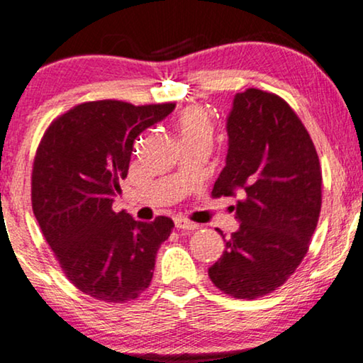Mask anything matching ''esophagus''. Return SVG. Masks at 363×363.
Here are the masks:
<instances>
[{
    "mask_svg": "<svg viewBox=\"0 0 363 363\" xmlns=\"http://www.w3.org/2000/svg\"><path fill=\"white\" fill-rule=\"evenodd\" d=\"M175 226H177V230H185V231L198 230V225H196V223L188 221L186 218H177V220H175Z\"/></svg>",
    "mask_w": 363,
    "mask_h": 363,
    "instance_id": "esophagus-1",
    "label": "esophagus"
}]
</instances>
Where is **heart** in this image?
<instances>
[{"mask_svg":"<svg viewBox=\"0 0 363 363\" xmlns=\"http://www.w3.org/2000/svg\"><path fill=\"white\" fill-rule=\"evenodd\" d=\"M177 130L182 143L188 140H198V138L211 140L213 123L210 116L201 107L190 106L178 116Z\"/></svg>","mask_w":363,"mask_h":363,"instance_id":"b5f03b06","label":"heart"}]
</instances>
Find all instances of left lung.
<instances>
[{"instance_id":"8db88e82","label":"left lung","mask_w":363,"mask_h":363,"mask_svg":"<svg viewBox=\"0 0 363 363\" xmlns=\"http://www.w3.org/2000/svg\"><path fill=\"white\" fill-rule=\"evenodd\" d=\"M226 130V165L211 195L238 198L240 228L208 276L225 294L256 299L284 284L309 250L322 205L320 163L304 123L276 94H236Z\"/></svg>"}]
</instances>
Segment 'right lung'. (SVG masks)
<instances>
[{
	"label": "right lung",
	"instance_id": "1",
	"mask_svg": "<svg viewBox=\"0 0 363 363\" xmlns=\"http://www.w3.org/2000/svg\"><path fill=\"white\" fill-rule=\"evenodd\" d=\"M175 104L132 106L96 101L57 117L44 133L33 165L34 216L64 274L84 294L125 302L150 286L170 218L137 221L112 210L127 177L133 142L162 122Z\"/></svg>",
	"mask_w": 363,
	"mask_h": 363
}]
</instances>
